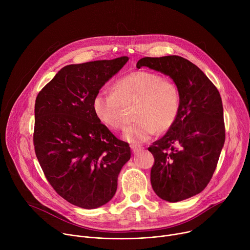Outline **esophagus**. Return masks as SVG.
Masks as SVG:
<instances>
[{"instance_id":"obj_1","label":"esophagus","mask_w":250,"mask_h":250,"mask_svg":"<svg viewBox=\"0 0 250 250\" xmlns=\"http://www.w3.org/2000/svg\"><path fill=\"white\" fill-rule=\"evenodd\" d=\"M130 148H131L132 152H138L142 148V146H139V145H131Z\"/></svg>"}]
</instances>
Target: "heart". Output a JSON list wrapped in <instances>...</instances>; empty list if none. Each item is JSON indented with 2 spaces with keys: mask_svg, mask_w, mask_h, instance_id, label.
<instances>
[{
  "mask_svg": "<svg viewBox=\"0 0 250 250\" xmlns=\"http://www.w3.org/2000/svg\"><path fill=\"white\" fill-rule=\"evenodd\" d=\"M136 121L127 126L124 137L138 144L147 140L156 130L167 131L181 109V94L177 85L148 71H134L119 78L112 92L101 90L92 102L95 116L106 127L123 129L126 123L125 106H132Z\"/></svg>",
  "mask_w": 250,
  "mask_h": 250,
  "instance_id": "obj_1",
  "label": "heart"
}]
</instances>
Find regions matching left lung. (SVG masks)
Returning <instances> with one entry per match:
<instances>
[{
    "label": "left lung",
    "mask_w": 250,
    "mask_h": 250,
    "mask_svg": "<svg viewBox=\"0 0 250 250\" xmlns=\"http://www.w3.org/2000/svg\"><path fill=\"white\" fill-rule=\"evenodd\" d=\"M142 66L168 75L180 90L179 116L148 147L154 157V192L162 200L179 202L201 193L216 170L226 139L222 98L203 71L181 56L145 57L136 64Z\"/></svg>",
    "instance_id": "8db88e82"
}]
</instances>
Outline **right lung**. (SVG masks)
Segmentation results:
<instances>
[{
	"label": "right lung",
	"mask_w": 250,
	"mask_h": 250,
	"mask_svg": "<svg viewBox=\"0 0 250 250\" xmlns=\"http://www.w3.org/2000/svg\"><path fill=\"white\" fill-rule=\"evenodd\" d=\"M127 61L123 56L67 65L35 100V155L55 192L83 208L114 197L131 155L127 142L100 123L92 108L95 95Z\"/></svg>",
	"instance_id": "1"
}]
</instances>
